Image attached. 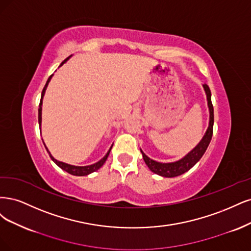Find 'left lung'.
Here are the masks:
<instances>
[{
  "instance_id": "obj_1",
  "label": "left lung",
  "mask_w": 251,
  "mask_h": 251,
  "mask_svg": "<svg viewBox=\"0 0 251 251\" xmlns=\"http://www.w3.org/2000/svg\"><path fill=\"white\" fill-rule=\"evenodd\" d=\"M203 88L206 94V99H207V105H208V109H209V123H208V128L205 132V134L202 137V140L199 142L197 146L194 148L191 152H189L187 155L182 157L181 159L174 161V163H158V161H155L148 157L145 153L141 150L143 158L145 160V163L148 166V168L151 170L153 173H155L157 175H160L163 177H176L179 176L183 173H185L189 170L195 166L199 159L202 157V155L204 154V152L206 151L209 143H211L212 136H213V126H214V107L212 104V94L211 90L206 84H203Z\"/></svg>"
}]
</instances>
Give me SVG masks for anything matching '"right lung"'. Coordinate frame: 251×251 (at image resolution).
I'll list each match as a JSON object with an SVG mask.
<instances>
[{
  "instance_id": "right-lung-1",
  "label": "right lung",
  "mask_w": 251,
  "mask_h": 251,
  "mask_svg": "<svg viewBox=\"0 0 251 251\" xmlns=\"http://www.w3.org/2000/svg\"><path fill=\"white\" fill-rule=\"evenodd\" d=\"M69 58H70V57H68L67 59H64V60L61 62L60 66H62V64H63L64 62H66ZM52 76H53V75H51V76L49 77V79H48V81H47V83H46V85H45V87H44V90H43V92H42V98H40L39 108H38V124H39V129H40V124H42V105H43V98H44V96H45V92H46V90H47V86H48V84H49V82H50V80H51ZM43 142H44V141H43ZM44 145H45V143H44ZM45 147H46V145H45ZM111 147H112V146H111ZM111 147L109 148L108 152L106 153V155H105L102 159H100V160L98 161V163L93 164V165H90V166H83V167L69 165V164L62 163V161H59V160H57V159H55V158L52 156V154L50 153V151L48 150V148H47V147H46V149H47L48 153H49V155H50L51 159H52V160L54 161V163H55L56 165H57L59 168H61L62 170H64V171L68 172V173H70V174H72V175H76V176H84V175H88V174H91V173H93V172L97 171V170L100 169V168L104 165V163H105V161H106V159H107V157H108V155H109V152H110V150H111Z\"/></svg>"
}]
</instances>
